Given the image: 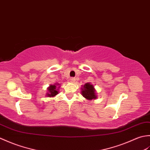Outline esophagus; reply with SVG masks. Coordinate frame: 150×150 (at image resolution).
<instances>
[{"label":"esophagus","instance_id":"1","mask_svg":"<svg viewBox=\"0 0 150 150\" xmlns=\"http://www.w3.org/2000/svg\"><path fill=\"white\" fill-rule=\"evenodd\" d=\"M75 80H76V79L74 78H71V79H70V81H71V82H74L75 81Z\"/></svg>","mask_w":150,"mask_h":150}]
</instances>
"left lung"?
Here are the masks:
<instances>
[{
  "instance_id": "obj_1",
  "label": "left lung",
  "mask_w": 150,
  "mask_h": 150,
  "mask_svg": "<svg viewBox=\"0 0 150 150\" xmlns=\"http://www.w3.org/2000/svg\"><path fill=\"white\" fill-rule=\"evenodd\" d=\"M81 94L87 100H92L97 98L94 86L91 83H85L81 88Z\"/></svg>"
}]
</instances>
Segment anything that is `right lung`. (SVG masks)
I'll return each instance as SVG.
<instances>
[{
	"mask_svg": "<svg viewBox=\"0 0 150 150\" xmlns=\"http://www.w3.org/2000/svg\"><path fill=\"white\" fill-rule=\"evenodd\" d=\"M59 85V84L51 85L49 86V87H48V92L46 94L48 97H54L55 96L58 94V88H56V85Z\"/></svg>",
	"mask_w": 150,
	"mask_h": 150,
	"instance_id": "right-lung-1",
	"label": "right lung"
}]
</instances>
